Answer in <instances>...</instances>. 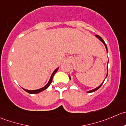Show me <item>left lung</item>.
I'll list each match as a JSON object with an SVG mask.
<instances>
[{
    "label": "left lung",
    "instance_id": "8db88e82",
    "mask_svg": "<svg viewBox=\"0 0 126 126\" xmlns=\"http://www.w3.org/2000/svg\"><path fill=\"white\" fill-rule=\"evenodd\" d=\"M95 37H96L98 39H99V40L100 41V42H102L103 43H104V45H105V48H106V49H107V53H108V49H107V45L105 44V42H104V40H103L102 38L101 37H100V36H99V35H95ZM107 75H108V66H107V75H106V77H105V78H107ZM68 77H69V78H70V79H71V77H70V75H68ZM105 79H104V81H105ZM104 81H103V83H102V84H100V86H99L97 87L96 88H94V89H92V90H90V91H88V92H87V93H93V92L95 91H97V89H99V88H100V87H101V86L102 85V84H103V83H104Z\"/></svg>",
    "mask_w": 126,
    "mask_h": 126
}]
</instances>
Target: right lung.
I'll return each mask as SVG.
<instances>
[{"mask_svg": "<svg viewBox=\"0 0 126 126\" xmlns=\"http://www.w3.org/2000/svg\"><path fill=\"white\" fill-rule=\"evenodd\" d=\"M58 69H59V67H58V68H56V69L54 70V71L53 72V73H52L51 76L50 78H49V81H48V83H47V84H46V85L44 87H43V88H40V89H35V90H28V89H24V88H22V89H23L25 91L27 92V93H29V94H38V93H40V92L43 91L45 90V89H47V88H48V87H49V86L50 85V84H51V83L52 80H53V77H54V74H55V73H56L57 72H58Z\"/></svg>", "mask_w": 126, "mask_h": 126, "instance_id": "add662e5", "label": "right lung"}]
</instances>
